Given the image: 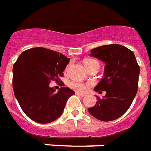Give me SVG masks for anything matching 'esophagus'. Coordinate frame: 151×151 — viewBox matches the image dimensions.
<instances>
[{
    "instance_id": "1",
    "label": "esophagus",
    "mask_w": 151,
    "mask_h": 151,
    "mask_svg": "<svg viewBox=\"0 0 151 151\" xmlns=\"http://www.w3.org/2000/svg\"><path fill=\"white\" fill-rule=\"evenodd\" d=\"M76 94L79 95V96H86V94H84V93H79V92L76 93Z\"/></svg>"
}]
</instances>
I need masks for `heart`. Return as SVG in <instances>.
<instances>
[{
    "label": "heart",
    "instance_id": "b5f03b06",
    "mask_svg": "<svg viewBox=\"0 0 151 151\" xmlns=\"http://www.w3.org/2000/svg\"><path fill=\"white\" fill-rule=\"evenodd\" d=\"M85 66L86 67V68H90L93 65H97L99 66V62L96 60H93V59H88V60H86L85 62ZM70 87L73 89V90H76V91H79V92H83L86 90V86L83 83H80V82H72V83L69 84Z\"/></svg>",
    "mask_w": 151,
    "mask_h": 151
}]
</instances>
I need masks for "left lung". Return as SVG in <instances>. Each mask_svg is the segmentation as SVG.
Listing matches in <instances>:
<instances>
[{
  "mask_svg": "<svg viewBox=\"0 0 151 151\" xmlns=\"http://www.w3.org/2000/svg\"><path fill=\"white\" fill-rule=\"evenodd\" d=\"M90 56L105 63L104 78L95 86L96 92L105 91L101 99L96 96L95 106L88 109L90 114L103 122L113 121L129 108L138 89L139 66L132 50L119 44L93 48Z\"/></svg>",
  "mask_w": 151,
  "mask_h": 151,
  "instance_id": "1",
  "label": "left lung"
}]
</instances>
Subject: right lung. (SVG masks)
I'll return each instance as SVG.
<instances>
[{"instance_id": "1", "label": "right lung", "mask_w": 151, "mask_h": 151, "mask_svg": "<svg viewBox=\"0 0 151 151\" xmlns=\"http://www.w3.org/2000/svg\"><path fill=\"white\" fill-rule=\"evenodd\" d=\"M70 58L43 47H34L22 53L13 66V90L19 105L32 121L49 123L63 113L66 102L75 92L61 87L58 92L50 87L58 82Z\"/></svg>"}]
</instances>
